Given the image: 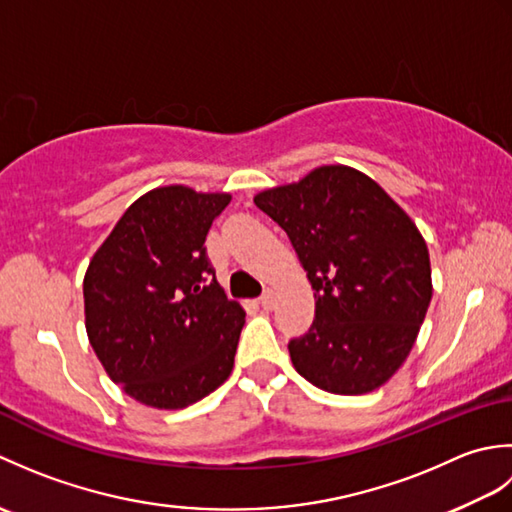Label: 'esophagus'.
Wrapping results in <instances>:
<instances>
[{"label": "esophagus", "instance_id": "34e87169", "mask_svg": "<svg viewBox=\"0 0 512 512\" xmlns=\"http://www.w3.org/2000/svg\"><path fill=\"white\" fill-rule=\"evenodd\" d=\"M259 306L264 310H273L275 308V292L273 290H266L262 297H259Z\"/></svg>", "mask_w": 512, "mask_h": 512}]
</instances>
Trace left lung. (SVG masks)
<instances>
[{"mask_svg": "<svg viewBox=\"0 0 512 512\" xmlns=\"http://www.w3.org/2000/svg\"><path fill=\"white\" fill-rule=\"evenodd\" d=\"M284 228L314 290L310 330L288 343L297 372L323 391L361 396L405 363L431 303L418 226L383 187L345 165L255 195Z\"/></svg>", "mask_w": 512, "mask_h": 512, "instance_id": "1", "label": "left lung"}]
</instances>
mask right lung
<instances>
[{"label": "right lung", "instance_id": "add662e5", "mask_svg": "<svg viewBox=\"0 0 512 512\" xmlns=\"http://www.w3.org/2000/svg\"><path fill=\"white\" fill-rule=\"evenodd\" d=\"M231 193L184 184L129 206L90 259L85 330L116 385L154 409H184L233 372L246 312L226 299L206 233Z\"/></svg>", "mask_w": 512, "mask_h": 512}]
</instances>
